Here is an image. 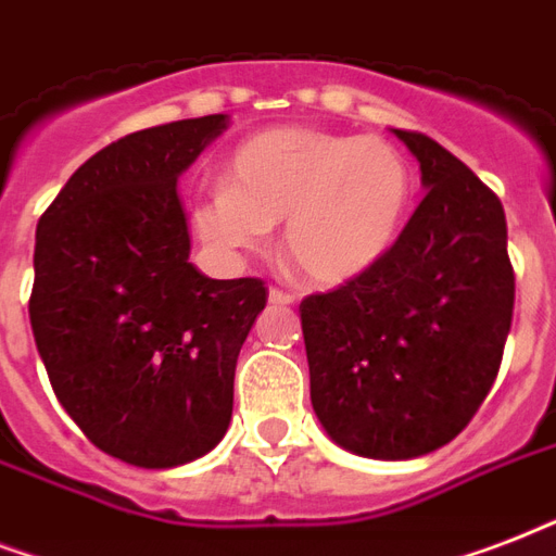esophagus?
<instances>
[{
	"mask_svg": "<svg viewBox=\"0 0 556 556\" xmlns=\"http://www.w3.org/2000/svg\"><path fill=\"white\" fill-rule=\"evenodd\" d=\"M269 304H275V307H290V304H295V295L292 292H283V290H269Z\"/></svg>",
	"mask_w": 556,
	"mask_h": 556,
	"instance_id": "esophagus-1",
	"label": "esophagus"
}]
</instances>
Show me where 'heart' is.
<instances>
[{
  "label": "heart",
  "instance_id": "obj_1",
  "mask_svg": "<svg viewBox=\"0 0 556 556\" xmlns=\"http://www.w3.org/2000/svg\"><path fill=\"white\" fill-rule=\"evenodd\" d=\"M415 197L408 159L391 141L275 127L235 150L229 185L193 205L200 238L257 252L283 223V252L313 287H345L386 261Z\"/></svg>",
  "mask_w": 556,
  "mask_h": 556
}]
</instances>
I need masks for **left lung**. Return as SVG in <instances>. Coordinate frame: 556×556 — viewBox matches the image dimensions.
I'll return each instance as SVG.
<instances>
[{
	"label": "left lung",
	"mask_w": 556,
	"mask_h": 556,
	"mask_svg": "<svg viewBox=\"0 0 556 556\" xmlns=\"http://www.w3.org/2000/svg\"><path fill=\"white\" fill-rule=\"evenodd\" d=\"M394 136L426 197L377 269L301 301L313 412L342 450L377 462L434 453L470 424L514 318L498 197L424 132Z\"/></svg>",
	"instance_id": "left-lung-1"
}]
</instances>
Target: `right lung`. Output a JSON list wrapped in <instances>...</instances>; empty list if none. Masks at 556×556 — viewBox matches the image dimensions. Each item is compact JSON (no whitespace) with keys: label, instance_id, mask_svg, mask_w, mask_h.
Returning a JSON list of instances; mask_svg holds the SVG:
<instances>
[{"label":"right lung","instance_id":"1","mask_svg":"<svg viewBox=\"0 0 556 556\" xmlns=\"http://www.w3.org/2000/svg\"><path fill=\"white\" fill-rule=\"evenodd\" d=\"M229 127L202 115L106 144L37 223L31 330L60 406L113 458L170 470L229 429L235 365L266 287L188 261L176 179Z\"/></svg>","mask_w":556,"mask_h":556}]
</instances>
